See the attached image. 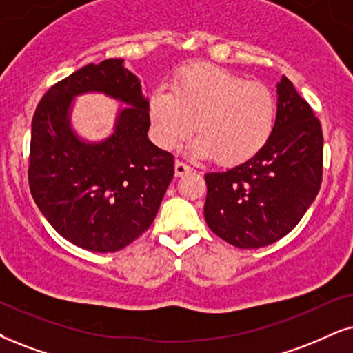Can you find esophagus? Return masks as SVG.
Listing matches in <instances>:
<instances>
[{
	"mask_svg": "<svg viewBox=\"0 0 353 353\" xmlns=\"http://www.w3.org/2000/svg\"><path fill=\"white\" fill-rule=\"evenodd\" d=\"M190 169H192L190 166H187V164L182 163V161H176V164H174V172H176L177 177L184 176V174L190 171Z\"/></svg>",
	"mask_w": 353,
	"mask_h": 353,
	"instance_id": "34e87169",
	"label": "esophagus"
}]
</instances>
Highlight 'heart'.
I'll use <instances>...</instances> for the list:
<instances>
[{"instance_id": "1", "label": "heart", "mask_w": 353, "mask_h": 353, "mask_svg": "<svg viewBox=\"0 0 353 353\" xmlns=\"http://www.w3.org/2000/svg\"><path fill=\"white\" fill-rule=\"evenodd\" d=\"M154 141L176 150L194 130L200 158L239 166L261 153L275 128L276 101L264 84L213 65H192L176 74L171 92L156 89L148 101Z\"/></svg>"}]
</instances>
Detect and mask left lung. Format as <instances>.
<instances>
[{"instance_id":"8db88e82","label":"left lung","mask_w":353,"mask_h":353,"mask_svg":"<svg viewBox=\"0 0 353 353\" xmlns=\"http://www.w3.org/2000/svg\"><path fill=\"white\" fill-rule=\"evenodd\" d=\"M323 181V130L287 77L276 83V119L269 143L248 163L207 172L208 228L241 249L282 239L314 202Z\"/></svg>"}]
</instances>
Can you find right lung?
I'll use <instances>...</instances> for the list:
<instances>
[{
  "label": "right lung",
  "instance_id": "right-lung-1",
  "mask_svg": "<svg viewBox=\"0 0 353 353\" xmlns=\"http://www.w3.org/2000/svg\"><path fill=\"white\" fill-rule=\"evenodd\" d=\"M92 92L125 104L101 142L70 127L74 99ZM148 130V97L122 58L89 63L48 89L32 119L29 187L58 234L86 251L115 252L150 228L174 156L151 143Z\"/></svg>",
  "mask_w": 353,
  "mask_h": 353
}]
</instances>
